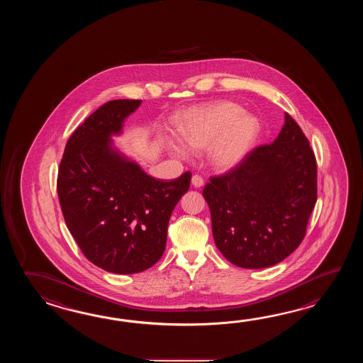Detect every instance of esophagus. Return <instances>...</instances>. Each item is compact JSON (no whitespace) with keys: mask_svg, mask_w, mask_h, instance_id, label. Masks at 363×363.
I'll use <instances>...</instances> for the list:
<instances>
[{"mask_svg":"<svg viewBox=\"0 0 363 363\" xmlns=\"http://www.w3.org/2000/svg\"><path fill=\"white\" fill-rule=\"evenodd\" d=\"M192 185L196 186V188H200V186L203 185V179L201 178L200 175H193Z\"/></svg>","mask_w":363,"mask_h":363,"instance_id":"obj_1","label":"esophagus"}]
</instances>
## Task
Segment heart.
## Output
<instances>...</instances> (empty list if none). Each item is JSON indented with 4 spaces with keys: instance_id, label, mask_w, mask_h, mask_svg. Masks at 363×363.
Here are the masks:
<instances>
[{
    "instance_id": "b5f03b06",
    "label": "heart",
    "mask_w": 363,
    "mask_h": 363,
    "mask_svg": "<svg viewBox=\"0 0 363 363\" xmlns=\"http://www.w3.org/2000/svg\"><path fill=\"white\" fill-rule=\"evenodd\" d=\"M179 135L188 147L211 149V161L220 170H231L244 161L255 145L259 123L255 116L245 114L239 105L219 102L208 108L191 111L178 125ZM172 150L185 157L188 150L180 144Z\"/></svg>"
}]
</instances>
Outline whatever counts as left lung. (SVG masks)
<instances>
[{
    "instance_id": "left-lung-1",
    "label": "left lung",
    "mask_w": 363,
    "mask_h": 363,
    "mask_svg": "<svg viewBox=\"0 0 363 363\" xmlns=\"http://www.w3.org/2000/svg\"><path fill=\"white\" fill-rule=\"evenodd\" d=\"M202 196L224 258L242 269L270 267L305 238L316 202L315 155L286 113L274 143L255 147L227 174L211 177Z\"/></svg>"
}]
</instances>
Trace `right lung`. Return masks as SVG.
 Masks as SVG:
<instances>
[{"label": "right lung", "mask_w": 363, "mask_h": 363, "mask_svg": "<svg viewBox=\"0 0 363 363\" xmlns=\"http://www.w3.org/2000/svg\"><path fill=\"white\" fill-rule=\"evenodd\" d=\"M141 100L108 101L69 136L57 191L66 225L83 255L114 274L145 271L162 257L171 213L191 185L189 171L163 182L113 147Z\"/></svg>", "instance_id": "1"}]
</instances>
